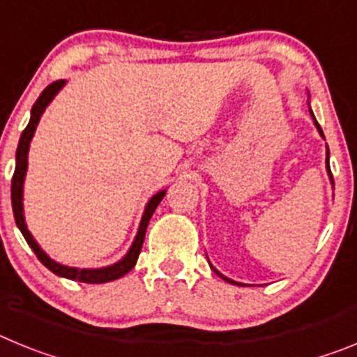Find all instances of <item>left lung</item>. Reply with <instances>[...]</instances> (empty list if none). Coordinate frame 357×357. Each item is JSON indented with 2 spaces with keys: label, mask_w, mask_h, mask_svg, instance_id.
Segmentation results:
<instances>
[{
  "label": "left lung",
  "mask_w": 357,
  "mask_h": 357,
  "mask_svg": "<svg viewBox=\"0 0 357 357\" xmlns=\"http://www.w3.org/2000/svg\"><path fill=\"white\" fill-rule=\"evenodd\" d=\"M313 118H314V116H313ZM314 123H317V119H314ZM317 127H318V130H320V134H321V128H320V125H318V123H317ZM321 135H324V134H321ZM327 169H329V175H331V178H333V173H331V168H329V155H327ZM214 272H216V270H214ZM216 273H218V272H216ZM218 275L222 277V279H225L227 282H232V284H238V282H234V280H230V279H227V277H223L222 273H218Z\"/></svg>",
  "instance_id": "8db88e82"
}]
</instances>
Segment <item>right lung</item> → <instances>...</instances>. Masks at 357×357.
Listing matches in <instances>:
<instances>
[{
  "mask_svg": "<svg viewBox=\"0 0 357 357\" xmlns=\"http://www.w3.org/2000/svg\"><path fill=\"white\" fill-rule=\"evenodd\" d=\"M62 85H64V80H56L53 84H50L46 89L40 93V96L37 98V102L33 103L31 107V118L30 123H28V127L24 128L23 134H21V139H19L17 144V153H15V169H14V176H12V211H14V218L15 223H17L19 230L23 232L24 239L30 245V248L36 252L37 259L44 264V266L52 270L55 275L66 277V279H73L78 280V282H87V284H102V282H109V280H116L119 277H123L125 273H128L132 268L135 266L137 263V257H139V252L143 248V241H144V234H146V227L148 222H150L151 214L153 211L157 209V206L160 204V200L164 198L166 191H160L157 193L155 197L151 198L148 202L146 209H144L143 220H141L139 225V232L135 236V241L132 245V248L128 250V254L123 257L119 263L112 264V266L107 268H100V270H78V268H69V266H62V264L55 263L48 257V255L44 254L40 250V247L36 243V239L31 238V234L28 232L26 225H24V218H23V181H24V173H26V157H28V148H30V141L33 137V132H36L37 123H39L40 114L44 112V109L48 107V103L52 102L53 96L59 93Z\"/></svg>",
  "mask_w": 357,
  "mask_h": 357,
  "instance_id": "obj_1",
  "label": "right lung"
}]
</instances>
